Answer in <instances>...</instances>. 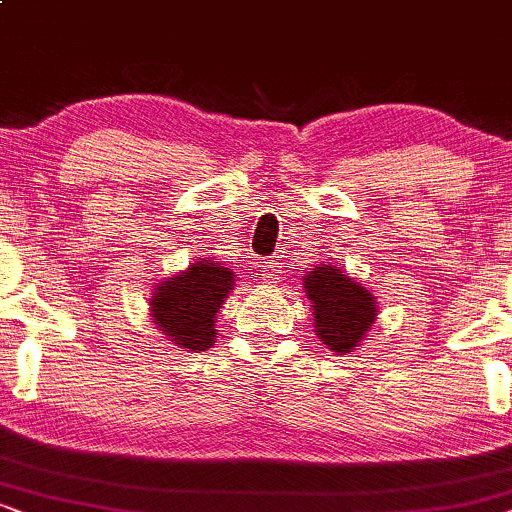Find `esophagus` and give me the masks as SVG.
Listing matches in <instances>:
<instances>
[{
    "mask_svg": "<svg viewBox=\"0 0 512 512\" xmlns=\"http://www.w3.org/2000/svg\"><path fill=\"white\" fill-rule=\"evenodd\" d=\"M278 273H280V266L276 259H266V262H262V276L266 280H276Z\"/></svg>",
    "mask_w": 512,
    "mask_h": 512,
    "instance_id": "obj_1",
    "label": "esophagus"
}]
</instances>
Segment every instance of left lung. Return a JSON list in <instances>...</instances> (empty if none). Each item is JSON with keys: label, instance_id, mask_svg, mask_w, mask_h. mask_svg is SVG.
<instances>
[{"label": "left lung", "instance_id": "obj_1", "mask_svg": "<svg viewBox=\"0 0 512 512\" xmlns=\"http://www.w3.org/2000/svg\"><path fill=\"white\" fill-rule=\"evenodd\" d=\"M304 292L313 304L315 331L331 352H352L376 322V297L341 266H315L304 276Z\"/></svg>", "mask_w": 512, "mask_h": 512}]
</instances>
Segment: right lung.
<instances>
[{"instance_id": "right-lung-1", "label": "right lung", "mask_w": 512, "mask_h": 512, "mask_svg": "<svg viewBox=\"0 0 512 512\" xmlns=\"http://www.w3.org/2000/svg\"><path fill=\"white\" fill-rule=\"evenodd\" d=\"M232 290L234 271L206 257L157 283L150 299V318L178 348L206 350L215 343V315Z\"/></svg>"}]
</instances>
